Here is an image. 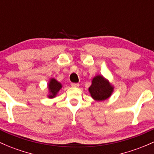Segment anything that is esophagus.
Listing matches in <instances>:
<instances>
[{
	"label": "esophagus",
	"instance_id": "obj_1",
	"mask_svg": "<svg viewBox=\"0 0 154 154\" xmlns=\"http://www.w3.org/2000/svg\"><path fill=\"white\" fill-rule=\"evenodd\" d=\"M71 85L72 86V87H74V88H77V87H79V83H74V82H72V83H71Z\"/></svg>",
	"mask_w": 154,
	"mask_h": 154
}]
</instances>
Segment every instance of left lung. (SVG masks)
<instances>
[{
    "instance_id": "left-lung-1",
    "label": "left lung",
    "mask_w": 154,
    "mask_h": 154,
    "mask_svg": "<svg viewBox=\"0 0 154 154\" xmlns=\"http://www.w3.org/2000/svg\"><path fill=\"white\" fill-rule=\"evenodd\" d=\"M114 88L102 75H97L92 80V84L88 91L91 97L96 101H104L107 99L112 94Z\"/></svg>"
}]
</instances>
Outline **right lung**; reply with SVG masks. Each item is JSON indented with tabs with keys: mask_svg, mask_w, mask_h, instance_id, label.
<instances>
[{
	"mask_svg": "<svg viewBox=\"0 0 154 154\" xmlns=\"http://www.w3.org/2000/svg\"><path fill=\"white\" fill-rule=\"evenodd\" d=\"M62 88L61 83L57 81L55 79L52 78L50 79V82L48 83V89L50 94L48 95L49 98H54L57 95V94L58 93V91L60 90V88Z\"/></svg>",
	"mask_w": 154,
	"mask_h": 154,
	"instance_id": "add662e5",
	"label": "right lung"
}]
</instances>
